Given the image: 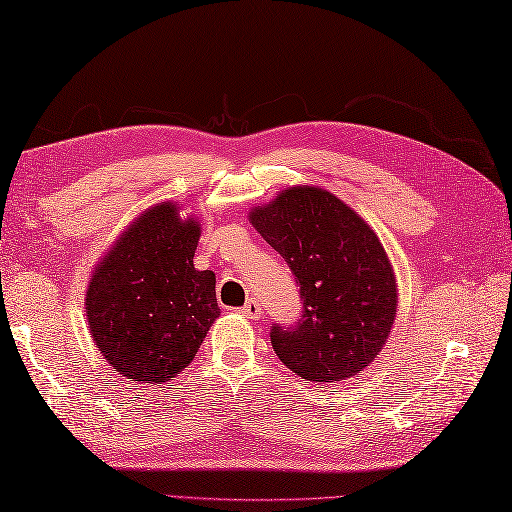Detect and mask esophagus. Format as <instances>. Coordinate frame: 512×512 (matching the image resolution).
Masks as SVG:
<instances>
[{"label": "esophagus", "instance_id": "34e87169", "mask_svg": "<svg viewBox=\"0 0 512 512\" xmlns=\"http://www.w3.org/2000/svg\"><path fill=\"white\" fill-rule=\"evenodd\" d=\"M240 314L252 318V321H258V318H260V303L254 301V298H249V301L243 307H240Z\"/></svg>", "mask_w": 512, "mask_h": 512}]
</instances>
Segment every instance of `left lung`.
Listing matches in <instances>:
<instances>
[{
  "label": "left lung",
  "mask_w": 512,
  "mask_h": 512,
  "mask_svg": "<svg viewBox=\"0 0 512 512\" xmlns=\"http://www.w3.org/2000/svg\"><path fill=\"white\" fill-rule=\"evenodd\" d=\"M301 287L298 323L272 325L278 359L305 381L350 379L376 359L397 314V278L372 227L334 194L289 187L249 211Z\"/></svg>",
  "instance_id": "8db88e82"
}]
</instances>
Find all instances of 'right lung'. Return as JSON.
Wrapping results in <instances>:
<instances>
[{"label":"right lung","mask_w":512,"mask_h":512,"mask_svg":"<svg viewBox=\"0 0 512 512\" xmlns=\"http://www.w3.org/2000/svg\"><path fill=\"white\" fill-rule=\"evenodd\" d=\"M160 202L93 269L86 318L100 354L133 383H167L194 361L220 310L216 274L198 272L200 225Z\"/></svg>","instance_id":"1"}]
</instances>
